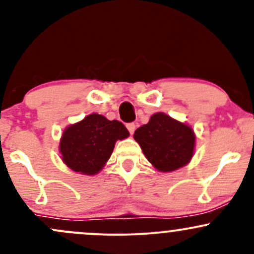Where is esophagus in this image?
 <instances>
[{
	"label": "esophagus",
	"instance_id": "esophagus-1",
	"mask_svg": "<svg viewBox=\"0 0 254 254\" xmlns=\"http://www.w3.org/2000/svg\"><path fill=\"white\" fill-rule=\"evenodd\" d=\"M127 130H129L130 135L134 134V131H135V124H134V123H127Z\"/></svg>",
	"mask_w": 254,
	"mask_h": 254
}]
</instances>
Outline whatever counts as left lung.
<instances>
[{"instance_id":"1","label":"left lung","mask_w":254,"mask_h":254,"mask_svg":"<svg viewBox=\"0 0 254 254\" xmlns=\"http://www.w3.org/2000/svg\"><path fill=\"white\" fill-rule=\"evenodd\" d=\"M134 139L160 172H172L186 166L195 146L193 129L165 113L153 114L147 124L136 129Z\"/></svg>"}]
</instances>
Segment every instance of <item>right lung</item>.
Masks as SVG:
<instances>
[{
	"label": "right lung",
	"instance_id": "obj_1",
	"mask_svg": "<svg viewBox=\"0 0 254 254\" xmlns=\"http://www.w3.org/2000/svg\"><path fill=\"white\" fill-rule=\"evenodd\" d=\"M129 131L119 120H108L97 113L65 129L60 140L64 163L82 175H97L111 157L117 140H124Z\"/></svg>",
	"mask_w": 254,
	"mask_h": 254
}]
</instances>
